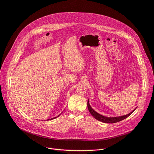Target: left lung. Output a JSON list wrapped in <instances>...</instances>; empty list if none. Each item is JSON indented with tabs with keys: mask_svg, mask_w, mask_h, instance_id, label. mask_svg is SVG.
<instances>
[{
	"mask_svg": "<svg viewBox=\"0 0 154 154\" xmlns=\"http://www.w3.org/2000/svg\"><path fill=\"white\" fill-rule=\"evenodd\" d=\"M88 110L89 112H90V113L91 114V115L95 118L97 120L99 121H101V122H105V123H115V122H119L125 118H127L128 116H129L131 113H132L134 111L135 109L133 111L131 112V113H130L128 115H124V116H119V117H113V118H108V117H105V116H103L99 113H97V112H96L94 109L91 107V106L90 105V103H89V100H88Z\"/></svg>",
	"mask_w": 154,
	"mask_h": 154,
	"instance_id": "left-lung-1",
	"label": "left lung"
}]
</instances>
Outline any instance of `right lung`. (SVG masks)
Instances as JSON below:
<instances>
[{"instance_id": "obj_1", "label": "right lung", "mask_w": 154, "mask_h": 154, "mask_svg": "<svg viewBox=\"0 0 154 154\" xmlns=\"http://www.w3.org/2000/svg\"><path fill=\"white\" fill-rule=\"evenodd\" d=\"M59 116H60V115H58L57 117H58ZM57 118V117H55V118H52V119H55V118ZM47 121H48V120H47Z\"/></svg>"}]
</instances>
